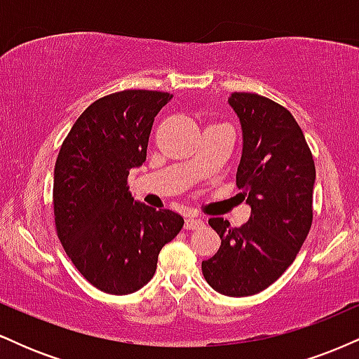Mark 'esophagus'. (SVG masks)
Here are the masks:
<instances>
[{"mask_svg": "<svg viewBox=\"0 0 359 359\" xmlns=\"http://www.w3.org/2000/svg\"><path fill=\"white\" fill-rule=\"evenodd\" d=\"M204 222L201 219H197V217H187L184 222V229H187V231H192V229H199L203 228Z\"/></svg>", "mask_w": 359, "mask_h": 359, "instance_id": "34e87169", "label": "esophagus"}]
</instances>
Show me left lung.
Here are the masks:
<instances>
[{
    "mask_svg": "<svg viewBox=\"0 0 359 359\" xmlns=\"http://www.w3.org/2000/svg\"><path fill=\"white\" fill-rule=\"evenodd\" d=\"M228 101L241 123L236 185L251 216L240 228L222 217L209 219L221 246L203 262V273L219 294L248 297L280 278L306 241L314 214L316 165L287 108L255 93H234Z\"/></svg>",
    "mask_w": 359,
    "mask_h": 359,
    "instance_id": "8db88e82",
    "label": "left lung"
}]
</instances>
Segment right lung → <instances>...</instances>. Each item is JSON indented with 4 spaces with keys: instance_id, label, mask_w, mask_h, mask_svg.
<instances>
[{
    "instance_id": "obj_1",
    "label": "right lung",
    "mask_w": 359,
    "mask_h": 359,
    "mask_svg": "<svg viewBox=\"0 0 359 359\" xmlns=\"http://www.w3.org/2000/svg\"><path fill=\"white\" fill-rule=\"evenodd\" d=\"M172 94L126 89L94 101L62 143L53 172L57 236L81 275L113 295L154 277L158 253L179 234V214L133 203L128 175L147 160L148 137Z\"/></svg>"
}]
</instances>
